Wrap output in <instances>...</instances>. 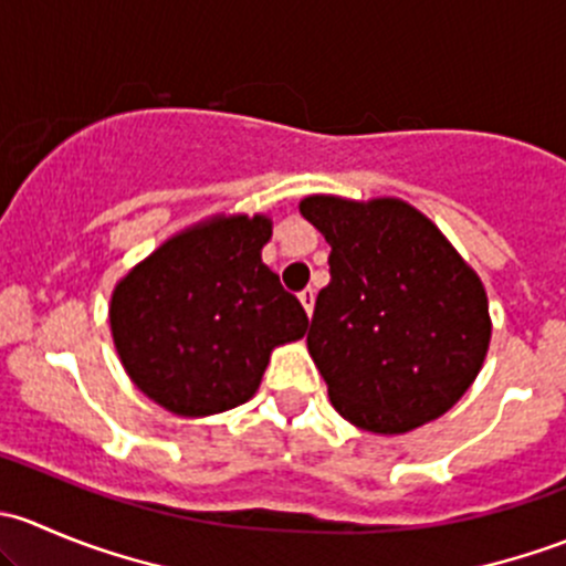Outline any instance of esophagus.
I'll return each instance as SVG.
<instances>
[{
  "label": "esophagus",
  "mask_w": 566,
  "mask_h": 566,
  "mask_svg": "<svg viewBox=\"0 0 566 566\" xmlns=\"http://www.w3.org/2000/svg\"><path fill=\"white\" fill-rule=\"evenodd\" d=\"M298 298H301V304H304L306 315H312V310H315V290H312V287L301 290V293H298Z\"/></svg>",
  "instance_id": "esophagus-1"
}]
</instances>
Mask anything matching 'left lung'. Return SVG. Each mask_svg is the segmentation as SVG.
Segmentation results:
<instances>
[{"mask_svg": "<svg viewBox=\"0 0 566 566\" xmlns=\"http://www.w3.org/2000/svg\"><path fill=\"white\" fill-rule=\"evenodd\" d=\"M301 213L331 247L306 345L339 416L394 436L447 413L488 353L476 273L399 199L306 197Z\"/></svg>", "mask_w": 566, "mask_h": 566, "instance_id": "obj_1", "label": "left lung"}]
</instances>
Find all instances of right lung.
I'll return each instance as SVG.
<instances>
[{"label": "right lung", "instance_id": "right-lung-1", "mask_svg": "<svg viewBox=\"0 0 566 566\" xmlns=\"http://www.w3.org/2000/svg\"><path fill=\"white\" fill-rule=\"evenodd\" d=\"M265 216H232L180 232L114 287L112 336L125 373L177 416L247 402L276 345L306 334L304 306L260 251Z\"/></svg>", "mask_w": 566, "mask_h": 566}]
</instances>
